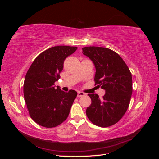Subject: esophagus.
<instances>
[{
	"instance_id": "34e87169",
	"label": "esophagus",
	"mask_w": 159,
	"mask_h": 159,
	"mask_svg": "<svg viewBox=\"0 0 159 159\" xmlns=\"http://www.w3.org/2000/svg\"><path fill=\"white\" fill-rule=\"evenodd\" d=\"M85 93L83 92H81V91H79L78 92V98H80V97H82V96H84Z\"/></svg>"
}]
</instances>
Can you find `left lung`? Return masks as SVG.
I'll use <instances>...</instances> for the list:
<instances>
[{"label": "left lung", "mask_w": 159, "mask_h": 159, "mask_svg": "<svg viewBox=\"0 0 159 159\" xmlns=\"http://www.w3.org/2000/svg\"><path fill=\"white\" fill-rule=\"evenodd\" d=\"M82 51L95 65V85L105 90L102 99L98 94H88L91 104L86 109V115L97 126L113 125L129 107L133 92L131 71L121 57L111 49L88 46L83 48Z\"/></svg>", "instance_id": "obj_1"}]
</instances>
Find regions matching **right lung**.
<instances>
[{
    "instance_id": "1",
    "label": "right lung",
    "mask_w": 159,
    "mask_h": 159,
    "mask_svg": "<svg viewBox=\"0 0 159 159\" xmlns=\"http://www.w3.org/2000/svg\"><path fill=\"white\" fill-rule=\"evenodd\" d=\"M78 48L68 46L52 47L34 60L24 82V97L30 117L46 128L58 126L68 118L78 93L61 91L54 83L60 78L67 57Z\"/></svg>"
}]
</instances>
